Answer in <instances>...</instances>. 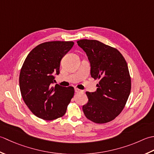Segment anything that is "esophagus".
<instances>
[{
	"label": "esophagus",
	"mask_w": 154,
	"mask_h": 154,
	"mask_svg": "<svg viewBox=\"0 0 154 154\" xmlns=\"http://www.w3.org/2000/svg\"><path fill=\"white\" fill-rule=\"evenodd\" d=\"M74 90H75V92H76V93H81V92H82V90H81L78 89V88H76L74 89Z\"/></svg>",
	"instance_id": "esophagus-1"
}]
</instances>
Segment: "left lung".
I'll list each match as a JSON object with an SVG mask.
<instances>
[{
	"instance_id": "1",
	"label": "left lung",
	"mask_w": 154,
	"mask_h": 154,
	"mask_svg": "<svg viewBox=\"0 0 154 154\" xmlns=\"http://www.w3.org/2000/svg\"><path fill=\"white\" fill-rule=\"evenodd\" d=\"M77 43L88 58L91 76L100 80L95 92H86L88 101L82 106L84 114L95 123H107L120 114L130 96L126 61L117 49L98 40L83 39Z\"/></svg>"
}]
</instances>
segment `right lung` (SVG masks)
<instances>
[{"instance_id": "right-lung-1", "label": "right lung", "mask_w": 154, "mask_h": 154, "mask_svg": "<svg viewBox=\"0 0 154 154\" xmlns=\"http://www.w3.org/2000/svg\"><path fill=\"white\" fill-rule=\"evenodd\" d=\"M72 41L40 44L28 54L22 66L19 85L22 97L36 116L52 120L65 114L74 94L73 87L53 86L60 61L72 48Z\"/></svg>"}]
</instances>
